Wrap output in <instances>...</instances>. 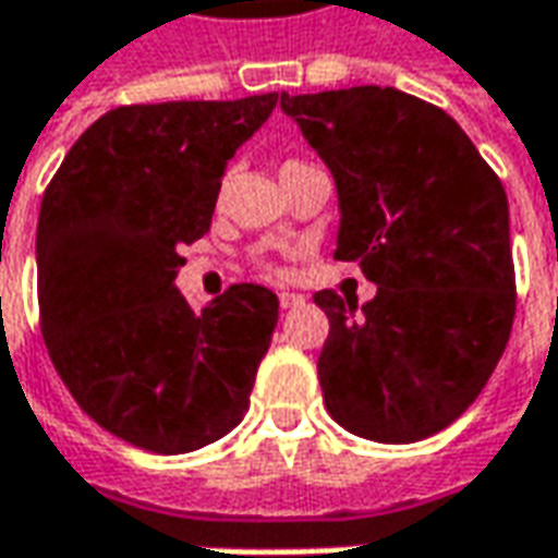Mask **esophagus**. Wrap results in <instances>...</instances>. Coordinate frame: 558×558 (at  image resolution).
I'll return each mask as SVG.
<instances>
[{
  "instance_id": "esophagus-1",
  "label": "esophagus",
  "mask_w": 558,
  "mask_h": 558,
  "mask_svg": "<svg viewBox=\"0 0 558 558\" xmlns=\"http://www.w3.org/2000/svg\"><path fill=\"white\" fill-rule=\"evenodd\" d=\"M279 304H282V311H294V307H301V304H304V298H301V294H294V291H282V294H279Z\"/></svg>"
}]
</instances>
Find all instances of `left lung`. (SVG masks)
<instances>
[{"label":"left lung","instance_id":"left-lung-1","mask_svg":"<svg viewBox=\"0 0 558 558\" xmlns=\"http://www.w3.org/2000/svg\"><path fill=\"white\" fill-rule=\"evenodd\" d=\"M282 111L338 192L335 260L378 286L356 304L335 291L316 360L332 418L378 444L447 428L482 395L515 316L509 204L462 126L395 86L282 93Z\"/></svg>","mask_w":558,"mask_h":558}]
</instances>
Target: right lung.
<instances>
[{"label": "right lung", "instance_id": "add662e5", "mask_svg": "<svg viewBox=\"0 0 558 558\" xmlns=\"http://www.w3.org/2000/svg\"><path fill=\"white\" fill-rule=\"evenodd\" d=\"M279 93L114 108L74 142L43 195L36 272L43 338L83 413L155 453L232 432L279 319L242 282L189 307L180 247L210 229L229 161Z\"/></svg>", "mask_w": 558, "mask_h": 558}]
</instances>
